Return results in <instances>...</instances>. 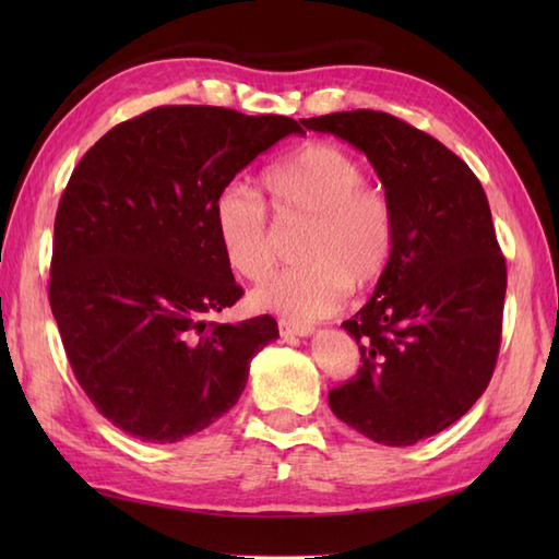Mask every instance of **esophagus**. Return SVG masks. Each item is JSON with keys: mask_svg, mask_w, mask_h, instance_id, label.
Masks as SVG:
<instances>
[{"mask_svg": "<svg viewBox=\"0 0 559 559\" xmlns=\"http://www.w3.org/2000/svg\"><path fill=\"white\" fill-rule=\"evenodd\" d=\"M281 329V336H310L314 334V326L310 324H298V322H288V319H281L278 322Z\"/></svg>", "mask_w": 559, "mask_h": 559, "instance_id": "34e87169", "label": "esophagus"}]
</instances>
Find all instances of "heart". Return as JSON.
<instances>
[{
	"label": "heart",
	"instance_id": "heart-1",
	"mask_svg": "<svg viewBox=\"0 0 559 559\" xmlns=\"http://www.w3.org/2000/svg\"><path fill=\"white\" fill-rule=\"evenodd\" d=\"M264 189L276 216H302L310 225L300 240L305 261L254 290L259 310L312 322L336 312L353 286L370 288L384 276L396 245V211L348 151L324 141L302 144L264 173ZM211 221L237 276L264 281L276 249L261 194L240 180L223 185L213 197Z\"/></svg>",
	"mask_w": 559,
	"mask_h": 559
}]
</instances>
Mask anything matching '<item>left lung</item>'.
<instances>
[{
  "label": "left lung",
  "mask_w": 559,
  "mask_h": 559,
  "mask_svg": "<svg viewBox=\"0 0 559 559\" xmlns=\"http://www.w3.org/2000/svg\"><path fill=\"white\" fill-rule=\"evenodd\" d=\"M305 127L362 151L396 211L389 269L341 324L360 370L329 406L372 442L415 444L466 415L495 372L507 264L488 197L456 153L394 115L331 112Z\"/></svg>",
  "instance_id": "8db88e82"
}]
</instances>
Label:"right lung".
Segmentation results:
<instances>
[{
    "mask_svg": "<svg viewBox=\"0 0 559 559\" xmlns=\"http://www.w3.org/2000/svg\"><path fill=\"white\" fill-rule=\"evenodd\" d=\"M302 127L213 105H163L93 144L59 199L50 307L76 382L115 427L173 444L228 413L276 319L206 322L233 307L211 204L259 153Z\"/></svg>",
    "mask_w": 559,
    "mask_h": 559,
    "instance_id": "1",
    "label": "right lung"
}]
</instances>
